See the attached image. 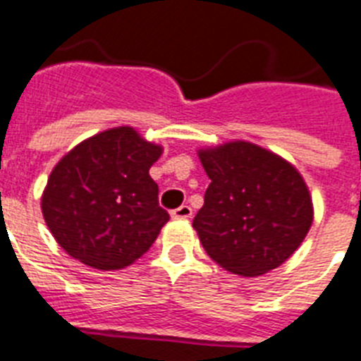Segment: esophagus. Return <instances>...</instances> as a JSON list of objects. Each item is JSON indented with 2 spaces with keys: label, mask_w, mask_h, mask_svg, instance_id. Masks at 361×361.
Listing matches in <instances>:
<instances>
[{
  "label": "esophagus",
  "mask_w": 361,
  "mask_h": 361,
  "mask_svg": "<svg viewBox=\"0 0 361 361\" xmlns=\"http://www.w3.org/2000/svg\"><path fill=\"white\" fill-rule=\"evenodd\" d=\"M172 219H190L192 216V209H190V206H180L176 207V209L171 211Z\"/></svg>",
  "instance_id": "esophagus-1"
}]
</instances>
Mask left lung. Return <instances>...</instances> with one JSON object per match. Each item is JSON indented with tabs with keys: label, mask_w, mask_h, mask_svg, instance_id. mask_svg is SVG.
<instances>
[{
	"label": "left lung",
	"mask_w": 361,
	"mask_h": 361,
	"mask_svg": "<svg viewBox=\"0 0 361 361\" xmlns=\"http://www.w3.org/2000/svg\"><path fill=\"white\" fill-rule=\"evenodd\" d=\"M198 157L211 183L192 228L207 256L241 276L282 265L313 222L312 196L300 172L245 140L206 148Z\"/></svg>",
	"instance_id": "8db88e82"
}]
</instances>
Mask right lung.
Segmentation results:
<instances>
[{
	"label": "right lung",
	"instance_id": "add662e5",
	"mask_svg": "<svg viewBox=\"0 0 361 361\" xmlns=\"http://www.w3.org/2000/svg\"><path fill=\"white\" fill-rule=\"evenodd\" d=\"M163 148L130 126L90 137L59 161L42 192V215L72 257L102 271L139 259L171 219L150 166Z\"/></svg>",
	"mask_w": 361,
	"mask_h": 361
}]
</instances>
